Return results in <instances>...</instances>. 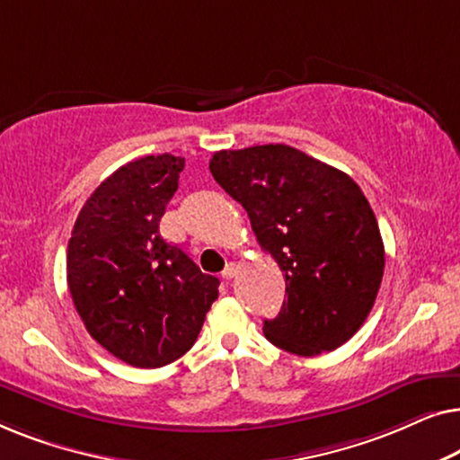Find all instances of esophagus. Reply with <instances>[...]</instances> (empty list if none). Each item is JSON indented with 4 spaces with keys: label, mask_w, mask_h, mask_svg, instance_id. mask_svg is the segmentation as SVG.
Here are the masks:
<instances>
[{
    "label": "esophagus",
    "mask_w": 460,
    "mask_h": 460,
    "mask_svg": "<svg viewBox=\"0 0 460 460\" xmlns=\"http://www.w3.org/2000/svg\"><path fill=\"white\" fill-rule=\"evenodd\" d=\"M236 272H238V266H236L234 261L226 263V268H224V272H222V279L224 280H232L236 276Z\"/></svg>",
    "instance_id": "esophagus-1"
}]
</instances>
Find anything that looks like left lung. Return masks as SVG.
<instances>
[{
  "label": "left lung",
  "instance_id": "8db88e82",
  "mask_svg": "<svg viewBox=\"0 0 460 460\" xmlns=\"http://www.w3.org/2000/svg\"><path fill=\"white\" fill-rule=\"evenodd\" d=\"M209 169L244 207L257 243L285 276L279 316L263 320L268 341L307 358L354 337L385 268L379 224L360 186L287 144L219 150Z\"/></svg>",
  "mask_w": 460,
  "mask_h": 460
}]
</instances>
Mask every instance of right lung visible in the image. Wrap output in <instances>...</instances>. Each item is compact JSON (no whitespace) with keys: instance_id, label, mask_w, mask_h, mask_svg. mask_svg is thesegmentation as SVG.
<instances>
[{"instance_id":"right-lung-1","label":"right lung","mask_w":460,"mask_h":460,"mask_svg":"<svg viewBox=\"0 0 460 460\" xmlns=\"http://www.w3.org/2000/svg\"><path fill=\"white\" fill-rule=\"evenodd\" d=\"M184 156H142L109 175L81 207L66 280L85 329L119 360L159 368L197 341L219 280L159 232Z\"/></svg>"}]
</instances>
